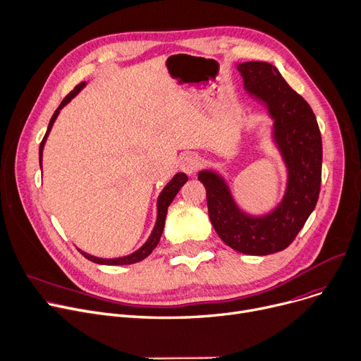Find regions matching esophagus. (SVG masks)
Listing matches in <instances>:
<instances>
[{"instance_id":"esophagus-1","label":"esophagus","mask_w":361,"mask_h":361,"mask_svg":"<svg viewBox=\"0 0 361 361\" xmlns=\"http://www.w3.org/2000/svg\"><path fill=\"white\" fill-rule=\"evenodd\" d=\"M200 163H201V160L198 157V154L186 152V154H183L182 159H180V170L185 171L186 175L191 176L198 170Z\"/></svg>"}]
</instances>
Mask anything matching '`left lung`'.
<instances>
[{
	"label": "left lung",
	"instance_id": "left-lung-1",
	"mask_svg": "<svg viewBox=\"0 0 361 361\" xmlns=\"http://www.w3.org/2000/svg\"><path fill=\"white\" fill-rule=\"evenodd\" d=\"M245 91L266 106L273 120V141L288 170L281 202L263 216L238 207L226 180L213 170H201L198 180L207 192L212 225L226 245L250 255L285 250L314 210L322 182V136L308 102L266 61L239 63Z\"/></svg>",
	"mask_w": 361,
	"mask_h": 361
}]
</instances>
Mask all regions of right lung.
<instances>
[{"instance_id":"1","label":"right lung","mask_w":361,"mask_h":361,"mask_svg":"<svg viewBox=\"0 0 361 361\" xmlns=\"http://www.w3.org/2000/svg\"><path fill=\"white\" fill-rule=\"evenodd\" d=\"M85 82L79 83L78 87H75V90L68 94L63 101L61 104L59 106V109L54 111L53 117H51L49 120V125H48V129H47V133L44 136V140L39 145V166H42V151H44V145H45V141L48 138L49 135V130L51 128H53L56 118L60 113V110L67 104V102H71V99L73 97H76L83 88H85ZM188 180V176L185 173H176L173 178H171V180L163 188V191L160 192L159 195V200H157V220H156V226H154L149 238L147 239V243L140 248L136 250L135 252L129 254V255H125V257H117V259H99V257H94L91 254H87L85 251H80V254L85 257V259H88L94 263H98V264H107V266H122V264H133V263H138L144 259H147V257L154 251V248L157 247L160 238H161V233H163V229H164V221H166V214H167V209L169 205L171 204V201H173V198L176 197V194L179 192L180 188L186 183Z\"/></svg>"}]
</instances>
